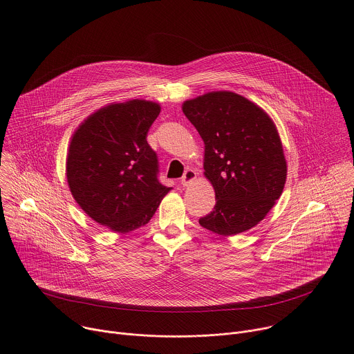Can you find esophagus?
I'll return each instance as SVG.
<instances>
[{
  "mask_svg": "<svg viewBox=\"0 0 354 354\" xmlns=\"http://www.w3.org/2000/svg\"><path fill=\"white\" fill-rule=\"evenodd\" d=\"M196 176H197V174H196L194 169H186L183 176H182V179H180V182H182L183 186H187L189 183H192L196 179Z\"/></svg>",
  "mask_w": 354,
  "mask_h": 354,
  "instance_id": "esophagus-1",
  "label": "esophagus"
}]
</instances>
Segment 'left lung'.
<instances>
[{
	"instance_id": "left-lung-1",
	"label": "left lung",
	"mask_w": 354,
	"mask_h": 354,
	"mask_svg": "<svg viewBox=\"0 0 354 354\" xmlns=\"http://www.w3.org/2000/svg\"><path fill=\"white\" fill-rule=\"evenodd\" d=\"M182 110L204 140V175L216 204L200 225L221 236L257 226L280 198L287 162L272 118L229 91L186 100Z\"/></svg>"
}]
</instances>
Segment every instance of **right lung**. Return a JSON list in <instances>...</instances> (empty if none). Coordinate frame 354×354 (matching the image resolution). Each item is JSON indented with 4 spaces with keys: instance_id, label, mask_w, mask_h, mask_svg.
Masks as SVG:
<instances>
[{
    "instance_id": "right-lung-1",
    "label": "right lung",
    "mask_w": 354,
    "mask_h": 354,
    "mask_svg": "<svg viewBox=\"0 0 354 354\" xmlns=\"http://www.w3.org/2000/svg\"><path fill=\"white\" fill-rule=\"evenodd\" d=\"M161 107L150 100L113 103L74 132L66 160L70 192L102 226L128 233L145 226L171 190L158 180V160L147 132Z\"/></svg>"
}]
</instances>
